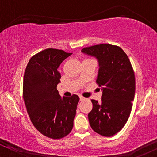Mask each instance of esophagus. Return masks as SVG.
Returning <instances> with one entry per match:
<instances>
[{
  "label": "esophagus",
  "mask_w": 157,
  "mask_h": 157,
  "mask_svg": "<svg viewBox=\"0 0 157 157\" xmlns=\"http://www.w3.org/2000/svg\"><path fill=\"white\" fill-rule=\"evenodd\" d=\"M85 99H86L85 97H82V96H80V101H82V100H84Z\"/></svg>",
  "instance_id": "34e87169"
}]
</instances>
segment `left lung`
<instances>
[{
  "label": "left lung",
  "mask_w": 157,
  "mask_h": 157,
  "mask_svg": "<svg viewBox=\"0 0 157 157\" xmlns=\"http://www.w3.org/2000/svg\"><path fill=\"white\" fill-rule=\"evenodd\" d=\"M99 63L97 83L102 91V102L91 100L89 117L91 128L104 136L119 132L128 120L135 94V76L129 58L121 48L102 44L82 48Z\"/></svg>",
  "instance_id": "obj_1"
}]
</instances>
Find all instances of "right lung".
<instances>
[{"instance_id":"obj_1","label":"right lung","mask_w":157,"mask_h":157,"mask_svg":"<svg viewBox=\"0 0 157 157\" xmlns=\"http://www.w3.org/2000/svg\"><path fill=\"white\" fill-rule=\"evenodd\" d=\"M72 53L47 48L29 61L23 77V95L30 120L37 131L52 139H61L71 132L79 97L62 98L57 89L61 63Z\"/></svg>"}]
</instances>
